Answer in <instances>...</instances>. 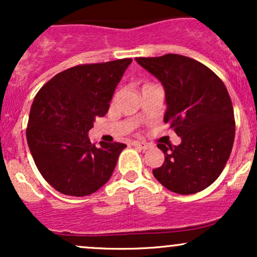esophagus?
I'll return each instance as SVG.
<instances>
[{"label":"esophagus","mask_w":257,"mask_h":257,"mask_svg":"<svg viewBox=\"0 0 257 257\" xmlns=\"http://www.w3.org/2000/svg\"><path fill=\"white\" fill-rule=\"evenodd\" d=\"M133 146H137V147H140V149L143 150H149L150 147H151V145L147 143H144V141H133L132 143Z\"/></svg>","instance_id":"1"}]
</instances>
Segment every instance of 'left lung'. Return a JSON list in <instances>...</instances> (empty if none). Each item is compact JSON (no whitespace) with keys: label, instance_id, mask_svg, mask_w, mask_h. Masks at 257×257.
I'll list each match as a JSON object with an SVG mask.
<instances>
[{"label":"left lung","instance_id":"obj_1","mask_svg":"<svg viewBox=\"0 0 257 257\" xmlns=\"http://www.w3.org/2000/svg\"><path fill=\"white\" fill-rule=\"evenodd\" d=\"M137 61L164 87V122L181 138L178 146L158 144L164 163L152 170L153 176L172 192L203 191L222 173L234 141V113L225 84L205 65L184 55Z\"/></svg>","mask_w":257,"mask_h":257}]
</instances>
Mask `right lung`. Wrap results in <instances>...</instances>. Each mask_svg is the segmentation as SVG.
Returning <instances> with one entry per match:
<instances>
[{"mask_svg":"<svg viewBox=\"0 0 257 257\" xmlns=\"http://www.w3.org/2000/svg\"><path fill=\"white\" fill-rule=\"evenodd\" d=\"M132 59L85 64L58 73L38 90L31 105L26 139L41 175L66 196L83 197L111 178L120 143H90L88 132L104 117Z\"/></svg>","mask_w":257,"mask_h":257,"instance_id":"right-lung-1","label":"right lung"}]
</instances>
